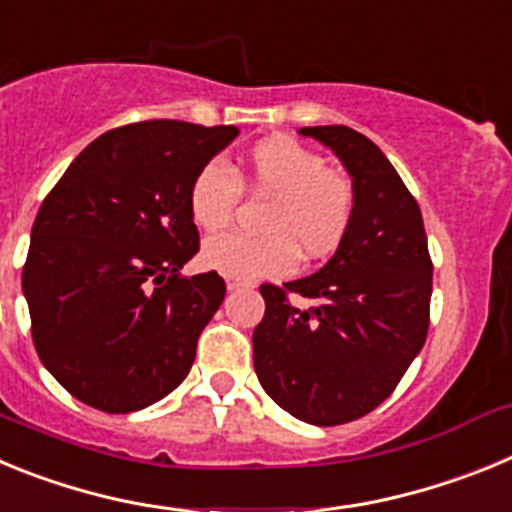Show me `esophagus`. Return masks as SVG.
I'll return each mask as SVG.
<instances>
[{
  "label": "esophagus",
  "instance_id": "obj_1",
  "mask_svg": "<svg viewBox=\"0 0 512 512\" xmlns=\"http://www.w3.org/2000/svg\"><path fill=\"white\" fill-rule=\"evenodd\" d=\"M225 287H228V292H241V289L248 287V282H243V279H235V277H225Z\"/></svg>",
  "mask_w": 512,
  "mask_h": 512
}]
</instances>
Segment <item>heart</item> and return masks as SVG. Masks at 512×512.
Listing matches in <instances>:
<instances>
[{
	"mask_svg": "<svg viewBox=\"0 0 512 512\" xmlns=\"http://www.w3.org/2000/svg\"><path fill=\"white\" fill-rule=\"evenodd\" d=\"M241 187L269 197V205L259 217L264 233L215 235L202 246V264L225 277H282L295 269L297 256L318 261L336 253L354 223V182L287 135L259 140L235 176L220 161L202 166L189 187L194 225L207 233L223 230L233 220Z\"/></svg>",
	"mask_w": 512,
	"mask_h": 512,
	"instance_id": "heart-1",
	"label": "heart"
}]
</instances>
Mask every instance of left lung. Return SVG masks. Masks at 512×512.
<instances>
[{
    "instance_id": "8db88e82",
    "label": "left lung",
    "mask_w": 512,
    "mask_h": 512,
    "mask_svg": "<svg viewBox=\"0 0 512 512\" xmlns=\"http://www.w3.org/2000/svg\"><path fill=\"white\" fill-rule=\"evenodd\" d=\"M341 158L354 223L333 259L305 279L264 284L253 369L266 395L312 425L382 405L428 336L433 264L423 215L395 166L346 125L300 128Z\"/></svg>"
}]
</instances>
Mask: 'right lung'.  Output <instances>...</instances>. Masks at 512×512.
Here are the masks:
<instances>
[{
	"label": "right lung",
	"instance_id": "1",
	"mask_svg": "<svg viewBox=\"0 0 512 512\" xmlns=\"http://www.w3.org/2000/svg\"><path fill=\"white\" fill-rule=\"evenodd\" d=\"M238 135L148 120L92 140L40 205L22 292L40 361L102 413H135L184 382L223 305L217 271L182 277L200 251L189 187Z\"/></svg>",
	"mask_w": 512,
	"mask_h": 512
}]
</instances>
